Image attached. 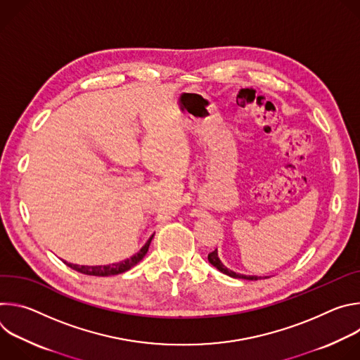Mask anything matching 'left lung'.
Returning a JSON list of instances; mask_svg holds the SVG:
<instances>
[{
  "label": "left lung",
  "instance_id": "1",
  "mask_svg": "<svg viewBox=\"0 0 360 360\" xmlns=\"http://www.w3.org/2000/svg\"><path fill=\"white\" fill-rule=\"evenodd\" d=\"M208 261H210V264L211 265H214L219 272H222V274H225V275H228V276H231V278H238V279H246V281H258V279H262V276H250V275H240V274H236V272H233V271H231V269H228L222 262H221V259L218 258V250L215 249L214 252H211L210 255H208ZM266 278V276H265Z\"/></svg>",
  "mask_w": 360,
  "mask_h": 360
}]
</instances>
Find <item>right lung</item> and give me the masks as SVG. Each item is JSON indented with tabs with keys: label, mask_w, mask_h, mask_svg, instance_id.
<instances>
[{
	"label": "right lung",
	"mask_w": 360,
	"mask_h": 360,
	"mask_svg": "<svg viewBox=\"0 0 360 360\" xmlns=\"http://www.w3.org/2000/svg\"><path fill=\"white\" fill-rule=\"evenodd\" d=\"M153 235L146 240V243L141 248V250L138 253H135L134 256H131L129 259H125L122 262H118V264H111V265H98V266H79V265H74V264H68L65 262L71 269L77 271V272H81V274H85V275H91V276H111V275H118V274H124L127 271H129L132 266H135L139 261H142L143 256L146 255L148 249H149V245H150V240H152Z\"/></svg>",
	"instance_id": "obj_1"
}]
</instances>
